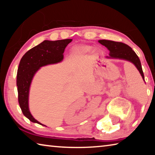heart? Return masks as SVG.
I'll use <instances>...</instances> for the list:
<instances>
[{
  "label": "heart",
  "mask_w": 155,
  "mask_h": 155,
  "mask_svg": "<svg viewBox=\"0 0 155 155\" xmlns=\"http://www.w3.org/2000/svg\"><path fill=\"white\" fill-rule=\"evenodd\" d=\"M91 50H92V48L90 46L82 45L74 47L72 50V52L74 54H85L90 52Z\"/></svg>",
  "instance_id": "heart-1"
}]
</instances>
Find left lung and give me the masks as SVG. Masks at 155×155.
<instances>
[{
    "mask_svg": "<svg viewBox=\"0 0 155 155\" xmlns=\"http://www.w3.org/2000/svg\"><path fill=\"white\" fill-rule=\"evenodd\" d=\"M98 42L105 46L109 51V56L106 57V58L124 59L132 63L137 68L141 76L142 77L143 80H144V75L140 60L135 51H133L129 46L122 42H117V41L106 40H98Z\"/></svg>",
    "mask_w": 155,
    "mask_h": 155,
    "instance_id": "8db88e82",
    "label": "left lung"
}]
</instances>
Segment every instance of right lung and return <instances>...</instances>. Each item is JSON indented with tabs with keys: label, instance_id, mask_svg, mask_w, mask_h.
I'll list each match as a JSON object with an SVG mask.
<instances>
[{
	"label": "right lung",
	"instance_id": "obj_1",
	"mask_svg": "<svg viewBox=\"0 0 155 155\" xmlns=\"http://www.w3.org/2000/svg\"><path fill=\"white\" fill-rule=\"evenodd\" d=\"M72 41V39L44 40L26 52L20 60L16 82L18 102L23 115L32 122L45 126L34 118L28 107L29 90L34 76L41 67L61 62L64 59L65 47Z\"/></svg>",
	"mask_w": 155,
	"mask_h": 155
}]
</instances>
